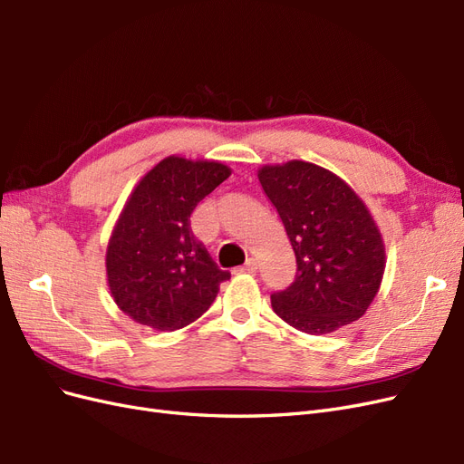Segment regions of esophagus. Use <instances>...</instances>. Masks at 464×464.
Returning a JSON list of instances; mask_svg holds the SVG:
<instances>
[{
  "mask_svg": "<svg viewBox=\"0 0 464 464\" xmlns=\"http://www.w3.org/2000/svg\"><path fill=\"white\" fill-rule=\"evenodd\" d=\"M256 271H257V263H256V259H247V261H246V265L237 266V269H236V273H256Z\"/></svg>",
  "mask_w": 464,
  "mask_h": 464,
  "instance_id": "1",
  "label": "esophagus"
}]
</instances>
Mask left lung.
<instances>
[{"label": "left lung", "mask_w": 464, "mask_h": 464, "mask_svg": "<svg viewBox=\"0 0 464 464\" xmlns=\"http://www.w3.org/2000/svg\"><path fill=\"white\" fill-rule=\"evenodd\" d=\"M257 178L298 266L294 283L271 294L275 314L307 334L360 319L385 271L383 237L368 207L344 179L312 162L263 166Z\"/></svg>", "instance_id": "1"}]
</instances>
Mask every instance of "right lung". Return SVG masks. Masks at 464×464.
<instances>
[{"label": "right lung", "mask_w": 464, "mask_h": 464, "mask_svg": "<svg viewBox=\"0 0 464 464\" xmlns=\"http://www.w3.org/2000/svg\"><path fill=\"white\" fill-rule=\"evenodd\" d=\"M232 174L215 160L168 157L131 191L106 249L111 298L133 321L176 331L201 317L222 280L189 217L201 199Z\"/></svg>", "instance_id": "right-lung-1"}]
</instances>
